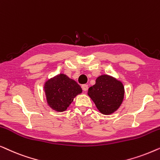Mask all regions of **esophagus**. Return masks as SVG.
<instances>
[{"label": "esophagus", "mask_w": 160, "mask_h": 160, "mask_svg": "<svg viewBox=\"0 0 160 160\" xmlns=\"http://www.w3.org/2000/svg\"><path fill=\"white\" fill-rule=\"evenodd\" d=\"M82 89L84 91H86L88 89V85H86V84H84L82 85Z\"/></svg>", "instance_id": "obj_1"}]
</instances>
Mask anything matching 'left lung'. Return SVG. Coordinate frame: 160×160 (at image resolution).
Returning <instances> with one entry per match:
<instances>
[{"instance_id":"1","label":"left lung","mask_w":160,"mask_h":160,"mask_svg":"<svg viewBox=\"0 0 160 160\" xmlns=\"http://www.w3.org/2000/svg\"><path fill=\"white\" fill-rule=\"evenodd\" d=\"M122 83L112 76L103 75L97 78L96 84L90 87L88 95L103 114H112L120 107L124 98Z\"/></svg>"}]
</instances>
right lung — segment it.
I'll use <instances>...</instances> for the list:
<instances>
[{
	"label": "right lung",
	"mask_w": 160,
	"mask_h": 160,
	"mask_svg": "<svg viewBox=\"0 0 160 160\" xmlns=\"http://www.w3.org/2000/svg\"><path fill=\"white\" fill-rule=\"evenodd\" d=\"M44 90L49 107L59 112L65 111L74 98L82 93V88L77 82L64 74H59L47 80Z\"/></svg>",
	"instance_id": "right-lung-1"
}]
</instances>
